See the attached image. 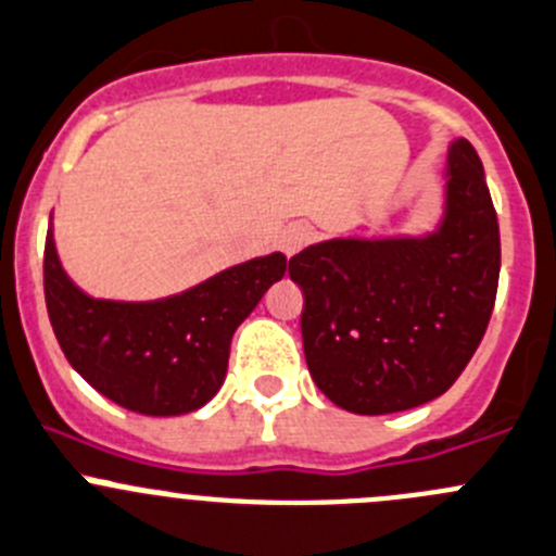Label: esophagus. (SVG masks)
<instances>
[{
	"label": "esophagus",
	"instance_id": "obj_1",
	"mask_svg": "<svg viewBox=\"0 0 556 556\" xmlns=\"http://www.w3.org/2000/svg\"><path fill=\"white\" fill-rule=\"evenodd\" d=\"M311 240V229L308 226H303V224H292L289 226V229H283V235H281V251L287 253V256H294V253L300 251V248L305 245V242Z\"/></svg>",
	"mask_w": 556,
	"mask_h": 556
}]
</instances>
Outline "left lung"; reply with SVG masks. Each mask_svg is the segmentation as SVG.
Here are the masks:
<instances>
[{
    "label": "left lung",
    "instance_id": "obj_1",
    "mask_svg": "<svg viewBox=\"0 0 556 556\" xmlns=\"http://www.w3.org/2000/svg\"><path fill=\"white\" fill-rule=\"evenodd\" d=\"M445 218L426 237L327 240L289 258L303 289L305 363L354 415L445 393L483 341L500 283V224L467 139L447 150Z\"/></svg>",
    "mask_w": 556,
    "mask_h": 556
}]
</instances>
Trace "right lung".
Wrapping results in <instances>:
<instances>
[{
  "instance_id": "right-lung-1",
  "label": "right lung",
  "mask_w": 556,
  "mask_h": 556,
  "mask_svg": "<svg viewBox=\"0 0 556 556\" xmlns=\"http://www.w3.org/2000/svg\"><path fill=\"white\" fill-rule=\"evenodd\" d=\"M283 273L287 256L269 253L166 300H94L67 278L46 235V308L67 363L105 399L152 417L185 415L218 393L231 336Z\"/></svg>"
}]
</instances>
